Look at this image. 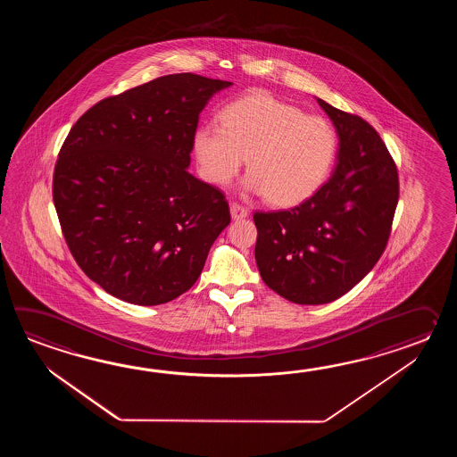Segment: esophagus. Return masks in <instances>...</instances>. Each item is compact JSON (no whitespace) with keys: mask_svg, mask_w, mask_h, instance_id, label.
Returning <instances> with one entry per match:
<instances>
[{"mask_svg":"<svg viewBox=\"0 0 457 457\" xmlns=\"http://www.w3.org/2000/svg\"><path fill=\"white\" fill-rule=\"evenodd\" d=\"M230 214H232L233 220H242L248 215V211L243 205L233 203V204H230Z\"/></svg>","mask_w":457,"mask_h":457,"instance_id":"34e87169","label":"esophagus"}]
</instances>
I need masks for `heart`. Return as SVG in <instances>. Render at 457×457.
<instances>
[{
	"mask_svg": "<svg viewBox=\"0 0 457 457\" xmlns=\"http://www.w3.org/2000/svg\"><path fill=\"white\" fill-rule=\"evenodd\" d=\"M220 127H199L193 137L201 175L227 186L246 158L245 187L276 207L315 195L337 155V134L321 117L307 116L266 91H253L225 106Z\"/></svg>",
	"mask_w": 457,
	"mask_h": 457,
	"instance_id": "1",
	"label": "heart"
}]
</instances>
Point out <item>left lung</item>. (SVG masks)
<instances>
[{
  "mask_svg": "<svg viewBox=\"0 0 457 457\" xmlns=\"http://www.w3.org/2000/svg\"><path fill=\"white\" fill-rule=\"evenodd\" d=\"M317 101L340 138L333 175L291 211L253 215L262 281L302 305L337 301L374 268L398 203L397 166L378 130L362 117Z\"/></svg>",
  "mask_w": 457,
  "mask_h": 457,
  "instance_id": "left-lung-1",
  "label": "left lung"
}]
</instances>
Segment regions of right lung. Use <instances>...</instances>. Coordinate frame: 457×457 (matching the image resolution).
I'll list each match as a JSON object with an SVG mask.
<instances>
[{"mask_svg": "<svg viewBox=\"0 0 457 457\" xmlns=\"http://www.w3.org/2000/svg\"><path fill=\"white\" fill-rule=\"evenodd\" d=\"M228 87L156 78L87 109L60 148L52 193L65 242L117 299L160 305L185 294L230 224L224 193L187 171L199 114Z\"/></svg>", "mask_w": 457, "mask_h": 457, "instance_id": "add662e5", "label": "right lung"}]
</instances>
